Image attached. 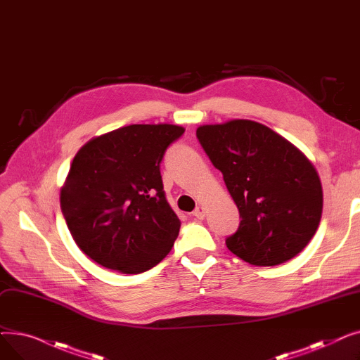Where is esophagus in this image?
I'll return each instance as SVG.
<instances>
[{"label": "esophagus", "instance_id": "34e87169", "mask_svg": "<svg viewBox=\"0 0 360 360\" xmlns=\"http://www.w3.org/2000/svg\"><path fill=\"white\" fill-rule=\"evenodd\" d=\"M205 209L202 205H197V209L193 212V214L197 217V219H204L205 217Z\"/></svg>", "mask_w": 360, "mask_h": 360}]
</instances>
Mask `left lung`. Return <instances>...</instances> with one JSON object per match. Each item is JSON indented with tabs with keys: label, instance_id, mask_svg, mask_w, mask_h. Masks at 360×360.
Returning a JSON list of instances; mask_svg holds the SVG:
<instances>
[{
	"label": "left lung",
	"instance_id": "left-lung-1",
	"mask_svg": "<svg viewBox=\"0 0 360 360\" xmlns=\"http://www.w3.org/2000/svg\"><path fill=\"white\" fill-rule=\"evenodd\" d=\"M197 139L220 172L238 210L231 252L252 266H278L315 235L323 186L309 159L271 128L250 120L201 125Z\"/></svg>",
	"mask_w": 360,
	"mask_h": 360
}]
</instances>
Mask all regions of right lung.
Listing matches in <instances>:
<instances>
[{"instance_id": "1", "label": "right lung", "mask_w": 360, "mask_h": 360, "mask_svg": "<svg viewBox=\"0 0 360 360\" xmlns=\"http://www.w3.org/2000/svg\"><path fill=\"white\" fill-rule=\"evenodd\" d=\"M184 131L172 124H134L77 151L60 201L72 239L89 258L139 274L172 250L181 221L166 200L160 162Z\"/></svg>"}]
</instances>
